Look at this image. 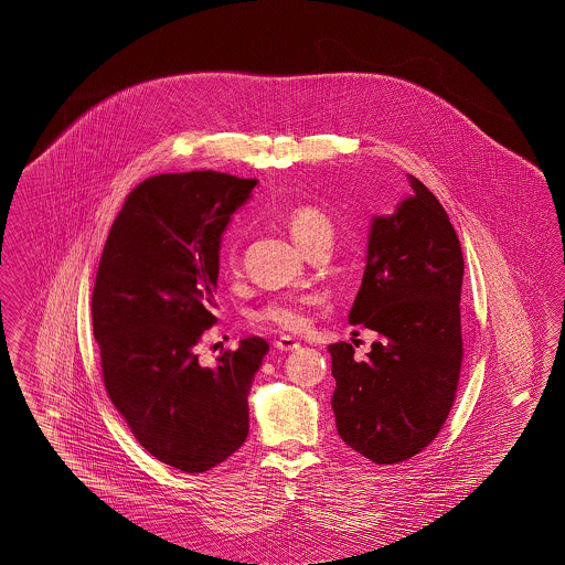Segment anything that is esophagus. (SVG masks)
<instances>
[{"label": "esophagus", "mask_w": 565, "mask_h": 565, "mask_svg": "<svg viewBox=\"0 0 565 565\" xmlns=\"http://www.w3.org/2000/svg\"><path fill=\"white\" fill-rule=\"evenodd\" d=\"M275 348L279 351H295L300 348V343L296 341L295 337H288V334H284V337H279L277 341H275Z\"/></svg>", "instance_id": "obj_1"}]
</instances>
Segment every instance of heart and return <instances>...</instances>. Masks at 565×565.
Masks as SVG:
<instances>
[{"label":"heart","mask_w":565,"mask_h":565,"mask_svg":"<svg viewBox=\"0 0 565 565\" xmlns=\"http://www.w3.org/2000/svg\"><path fill=\"white\" fill-rule=\"evenodd\" d=\"M286 226L296 245L309 256L320 247H330L334 237V224L322 210L313 205H296L286 214ZM222 265L226 270L239 267V245L235 239L224 243ZM311 307V298L307 296H275L267 300L260 309L252 313V320L279 330H302L307 326V309Z\"/></svg>","instance_id":"heart-1"}]
</instances>
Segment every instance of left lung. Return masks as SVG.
<instances>
[{
  "instance_id": "obj_1",
  "label": "left lung",
  "mask_w": 565,
  "mask_h": 565,
  "mask_svg": "<svg viewBox=\"0 0 565 565\" xmlns=\"http://www.w3.org/2000/svg\"><path fill=\"white\" fill-rule=\"evenodd\" d=\"M396 212L375 215L350 323L379 334L369 358L334 343L332 411L353 451L398 463L424 451L447 422L461 369L463 256L456 228L417 178Z\"/></svg>"
}]
</instances>
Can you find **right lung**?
Wrapping results in <instances>:
<instances>
[{
    "label": "right lung",
    "mask_w": 565,
    "mask_h": 565,
    "mask_svg": "<svg viewBox=\"0 0 565 565\" xmlns=\"http://www.w3.org/2000/svg\"><path fill=\"white\" fill-rule=\"evenodd\" d=\"M258 180L162 173L116 215L93 290V332L109 401L139 445L182 472H205L247 438V396L269 343L239 341L203 366L215 320L220 245Z\"/></svg>",
    "instance_id": "1"
}]
</instances>
